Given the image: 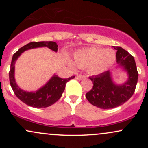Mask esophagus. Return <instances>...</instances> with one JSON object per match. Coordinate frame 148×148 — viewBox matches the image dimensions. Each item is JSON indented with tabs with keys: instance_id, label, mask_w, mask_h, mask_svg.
<instances>
[{
	"instance_id": "obj_1",
	"label": "esophagus",
	"mask_w": 148,
	"mask_h": 148,
	"mask_svg": "<svg viewBox=\"0 0 148 148\" xmlns=\"http://www.w3.org/2000/svg\"><path fill=\"white\" fill-rule=\"evenodd\" d=\"M84 78H85V76H83V75H79V76H76V79L77 80H81V79H84Z\"/></svg>"
}]
</instances>
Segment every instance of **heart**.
Returning a JSON list of instances; mask_svg holds the SVG:
<instances>
[{"label":"heart","mask_w":148,"mask_h":148,"mask_svg":"<svg viewBox=\"0 0 148 148\" xmlns=\"http://www.w3.org/2000/svg\"><path fill=\"white\" fill-rule=\"evenodd\" d=\"M115 60V53L112 49L90 47L81 49L74 55V62L76 67L86 68L91 74L104 72L114 63ZM69 64L74 65L72 62Z\"/></svg>","instance_id":"b5f03b06"}]
</instances>
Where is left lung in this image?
I'll use <instances>...</instances> for the list:
<instances>
[{
  "label": "left lung",
  "mask_w": 148,
  "mask_h": 148,
  "mask_svg": "<svg viewBox=\"0 0 148 148\" xmlns=\"http://www.w3.org/2000/svg\"><path fill=\"white\" fill-rule=\"evenodd\" d=\"M116 53L117 62L127 72L128 80L122 85L114 84L109 70L89 77L93 83L92 89L86 97L91 104L103 109L115 108L123 104L134 95L138 81L134 58L120 47H113Z\"/></svg>",
  "instance_id": "obj_1"
}]
</instances>
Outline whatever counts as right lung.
I'll use <instances>...</instances> for the list:
<instances>
[{
	"mask_svg": "<svg viewBox=\"0 0 148 148\" xmlns=\"http://www.w3.org/2000/svg\"><path fill=\"white\" fill-rule=\"evenodd\" d=\"M46 47L57 52L58 45L54 42H33L27 44L20 48L13 55L9 72L10 83L15 95L28 106L35 108H46L56 103L62 96L66 84L69 80L74 79L72 76L68 79H62L57 75H53L43 87L35 92H26L17 86L14 79V64L16 60L23 52L30 49Z\"/></svg>",
	"mask_w": 148,
	"mask_h": 148,
	"instance_id": "obj_1",
	"label": "right lung"
}]
</instances>
